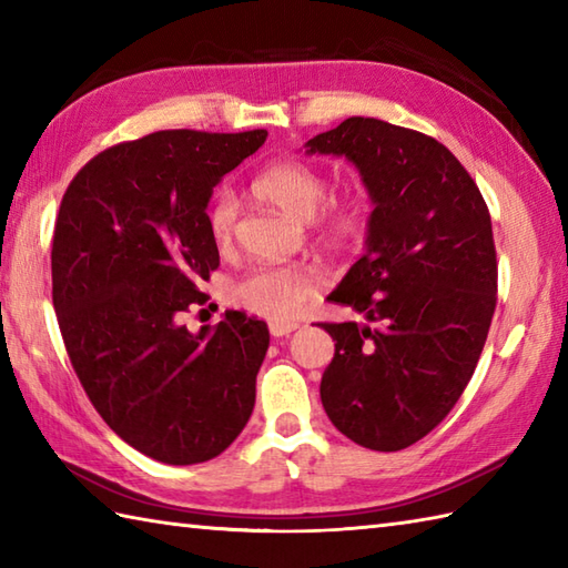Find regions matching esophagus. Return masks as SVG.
<instances>
[{"label": "esophagus", "mask_w": 568, "mask_h": 568, "mask_svg": "<svg viewBox=\"0 0 568 568\" xmlns=\"http://www.w3.org/2000/svg\"><path fill=\"white\" fill-rule=\"evenodd\" d=\"M297 327H300L297 322H271V334L275 336V339H281V336H287Z\"/></svg>", "instance_id": "esophagus-1"}]
</instances>
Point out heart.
Returning <instances> with one entry per match:
<instances>
[{
  "label": "heart",
  "instance_id": "b5f03b06",
  "mask_svg": "<svg viewBox=\"0 0 568 568\" xmlns=\"http://www.w3.org/2000/svg\"><path fill=\"white\" fill-rule=\"evenodd\" d=\"M256 190L265 200L300 220H312L324 244L348 248L361 241L368 226L366 202L356 195L329 197V180L320 168L305 161H281L256 178ZM241 216V202L229 185L214 190L207 207V226L214 244H232ZM327 285V275L315 263H261L232 285V300L268 320H291L307 300Z\"/></svg>",
  "mask_w": 568,
  "mask_h": 568
}]
</instances>
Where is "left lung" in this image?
<instances>
[{
  "label": "left lung",
  "instance_id": "8db88e82",
  "mask_svg": "<svg viewBox=\"0 0 568 568\" xmlns=\"http://www.w3.org/2000/svg\"><path fill=\"white\" fill-rule=\"evenodd\" d=\"M346 155L373 200L366 253L329 295L371 324L320 322L334 358L324 413L348 439L400 452L452 413L498 300L488 204L456 155L422 131L352 116L307 141Z\"/></svg>",
  "mask_w": 568,
  "mask_h": 568
}]
</instances>
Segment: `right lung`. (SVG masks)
Listing matches in <instances>:
<instances>
[{"label": "right lung", "mask_w": 568, "mask_h": 568, "mask_svg": "<svg viewBox=\"0 0 568 568\" xmlns=\"http://www.w3.org/2000/svg\"><path fill=\"white\" fill-rule=\"evenodd\" d=\"M268 131H155L104 149L60 202L51 273L65 352L90 403L155 462L220 456L246 427L268 327L226 310L214 329L183 322L220 268L207 226L214 185Z\"/></svg>", "instance_id": "add662e5"}]
</instances>
